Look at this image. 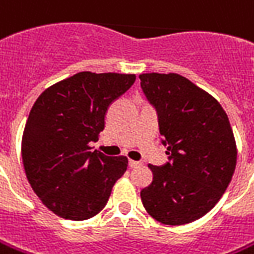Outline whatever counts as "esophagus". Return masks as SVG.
Returning a JSON list of instances; mask_svg holds the SVG:
<instances>
[{"mask_svg":"<svg viewBox=\"0 0 254 254\" xmlns=\"http://www.w3.org/2000/svg\"><path fill=\"white\" fill-rule=\"evenodd\" d=\"M141 165H143L141 161H134V160H130V161H129V167H130V168H137V167H141Z\"/></svg>","mask_w":254,"mask_h":254,"instance_id":"esophagus-1","label":"esophagus"}]
</instances>
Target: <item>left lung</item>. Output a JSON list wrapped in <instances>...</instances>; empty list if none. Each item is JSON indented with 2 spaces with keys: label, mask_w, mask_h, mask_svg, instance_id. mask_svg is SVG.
<instances>
[{
  "label": "left lung",
  "mask_w": 254,
  "mask_h": 254,
  "mask_svg": "<svg viewBox=\"0 0 254 254\" xmlns=\"http://www.w3.org/2000/svg\"><path fill=\"white\" fill-rule=\"evenodd\" d=\"M141 89L158 113L171 163L150 164L153 181L140 192L146 211L165 225L206 215L235 172L238 149L228 115L206 90L178 73H141Z\"/></svg>",
  "instance_id": "1"
}]
</instances>
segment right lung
Instances as JSON below:
<instances>
[{"label": "right lung", "instance_id": "add662e5", "mask_svg": "<svg viewBox=\"0 0 254 254\" xmlns=\"http://www.w3.org/2000/svg\"><path fill=\"white\" fill-rule=\"evenodd\" d=\"M133 73L79 72L47 87L33 104L22 136L29 184L58 217L83 221L107 204L127 157L91 151L105 113L134 83Z\"/></svg>", "mask_w": 254, "mask_h": 254}]
</instances>
